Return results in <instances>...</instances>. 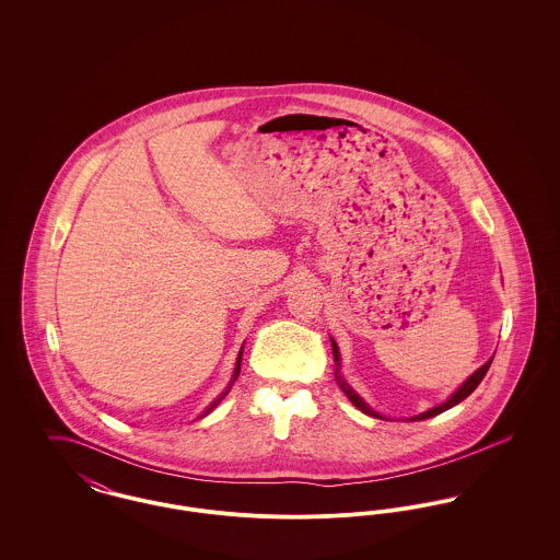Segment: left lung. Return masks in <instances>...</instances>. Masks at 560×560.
Returning <instances> with one entry per match:
<instances>
[{
	"label": "left lung",
	"mask_w": 560,
	"mask_h": 560,
	"mask_svg": "<svg viewBox=\"0 0 560 560\" xmlns=\"http://www.w3.org/2000/svg\"><path fill=\"white\" fill-rule=\"evenodd\" d=\"M331 348H334V361H336V377H338V384H340V388L345 390V395H347L350 402L357 407V409H361L363 413H368V416H373V418H382V420H386L384 416H380L377 411H373L372 407H368V402L361 399L350 386L347 384V380L340 375V350H338V345L331 340ZM491 361L493 359H489L485 365H480L477 372L472 373L455 393H453L450 399L445 400V402H441V405H436V407H432V409H428L424 413H420V416H413L411 420H428V418H434V416H439V413H443V411H447V409H452L453 405H457V402H462V400L466 399V397H470L472 395V390L477 388L480 384V380L485 377V373L489 370V365H491Z\"/></svg>",
	"instance_id": "left-lung-1"
}]
</instances>
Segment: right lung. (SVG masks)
Masks as SVG:
<instances>
[{
	"mask_svg": "<svg viewBox=\"0 0 560 560\" xmlns=\"http://www.w3.org/2000/svg\"><path fill=\"white\" fill-rule=\"evenodd\" d=\"M241 354H243V348H241V350H240V357H237V363H235V372H233V377H231V384H229V388H226V390H224V393H222V395H220V397H218V399L213 400L212 405H210V407H208V409H206V411H203V413H201V416H199V418H203V416H208V413H210V411H212L213 407H215V405H218V402H220V400L224 399V397H226V395H229V390H231V386H233V384H235V380H237V377H240Z\"/></svg>",
	"mask_w": 560,
	"mask_h": 560,
	"instance_id": "obj_1",
	"label": "right lung"
}]
</instances>
